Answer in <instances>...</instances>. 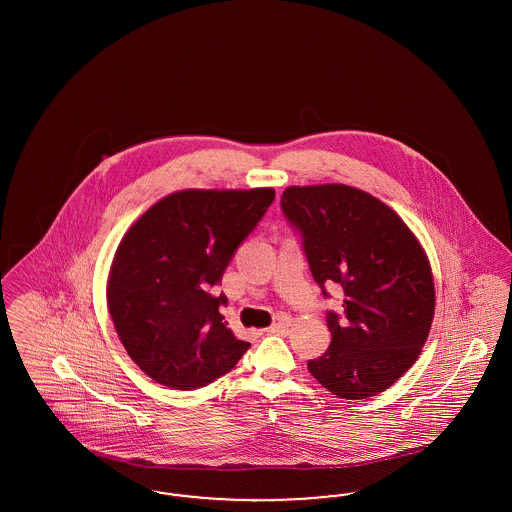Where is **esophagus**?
<instances>
[{"label":"esophagus","instance_id":"34e87169","mask_svg":"<svg viewBox=\"0 0 512 512\" xmlns=\"http://www.w3.org/2000/svg\"><path fill=\"white\" fill-rule=\"evenodd\" d=\"M288 326H290V320L288 318H280L278 322H274L270 328H267L265 332L267 334H288Z\"/></svg>","mask_w":512,"mask_h":512}]
</instances>
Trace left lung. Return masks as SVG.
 <instances>
[{
  "instance_id": "obj_1",
  "label": "left lung",
  "mask_w": 512,
  "mask_h": 512,
  "mask_svg": "<svg viewBox=\"0 0 512 512\" xmlns=\"http://www.w3.org/2000/svg\"><path fill=\"white\" fill-rule=\"evenodd\" d=\"M313 278L340 284L343 317L328 311V351L309 372L334 395L366 399L393 386L430 334L436 290L416 236L386 203L345 184L292 186L280 199Z\"/></svg>"
}]
</instances>
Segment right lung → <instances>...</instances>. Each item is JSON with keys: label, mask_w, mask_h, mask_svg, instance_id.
Wrapping results in <instances>:
<instances>
[{"label": "right lung", "mask_w": 512, "mask_h": 512, "mask_svg": "<svg viewBox=\"0 0 512 512\" xmlns=\"http://www.w3.org/2000/svg\"><path fill=\"white\" fill-rule=\"evenodd\" d=\"M274 201L272 188L182 190L149 207L124 234L107 307L132 361L155 382L195 390L230 372L245 351L217 293L236 249Z\"/></svg>", "instance_id": "1"}]
</instances>
